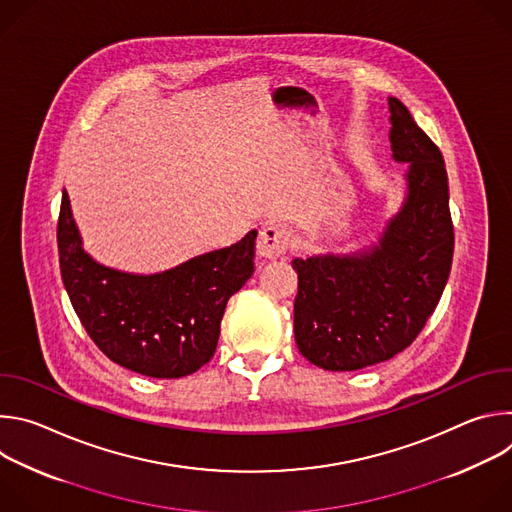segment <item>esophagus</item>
<instances>
[{
  "instance_id": "obj_1",
  "label": "esophagus",
  "mask_w": 512,
  "mask_h": 512,
  "mask_svg": "<svg viewBox=\"0 0 512 512\" xmlns=\"http://www.w3.org/2000/svg\"><path fill=\"white\" fill-rule=\"evenodd\" d=\"M289 233L279 225H265L257 237V255L265 259H275L287 251Z\"/></svg>"
}]
</instances>
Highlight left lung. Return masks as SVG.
<instances>
[{"label":"left lung","instance_id":"left-lung-1","mask_svg":"<svg viewBox=\"0 0 512 512\" xmlns=\"http://www.w3.org/2000/svg\"><path fill=\"white\" fill-rule=\"evenodd\" d=\"M389 113L393 160L407 164L399 212L371 247L291 261L296 344L324 371H358L405 350L450 277L454 227L442 152L399 99L389 97Z\"/></svg>","mask_w":512,"mask_h":512}]
</instances>
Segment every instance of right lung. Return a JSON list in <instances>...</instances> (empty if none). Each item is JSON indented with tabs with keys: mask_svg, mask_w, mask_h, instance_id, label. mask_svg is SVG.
<instances>
[{
	"mask_svg": "<svg viewBox=\"0 0 512 512\" xmlns=\"http://www.w3.org/2000/svg\"><path fill=\"white\" fill-rule=\"evenodd\" d=\"M56 237L62 281L87 334L113 362L154 379L192 375L212 358L227 302L255 271V229L166 271L107 267L83 249L66 192Z\"/></svg>",
	"mask_w": 512,
	"mask_h": 512,
	"instance_id": "obj_1",
	"label": "right lung"
}]
</instances>
